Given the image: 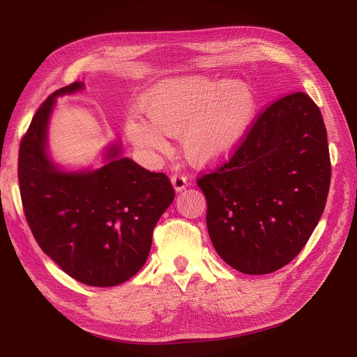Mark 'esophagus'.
I'll list each match as a JSON object with an SVG mask.
<instances>
[{
	"label": "esophagus",
	"mask_w": 357,
	"mask_h": 357,
	"mask_svg": "<svg viewBox=\"0 0 357 357\" xmlns=\"http://www.w3.org/2000/svg\"><path fill=\"white\" fill-rule=\"evenodd\" d=\"M171 183H172V188H174L176 192H181L183 189H186V186H188V178L185 176L176 174V176L171 177Z\"/></svg>",
	"instance_id": "34e87169"
}]
</instances>
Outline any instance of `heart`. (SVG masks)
I'll return each instance as SVG.
<instances>
[{
  "label": "heart",
  "instance_id": "b5f03b06",
  "mask_svg": "<svg viewBox=\"0 0 357 357\" xmlns=\"http://www.w3.org/2000/svg\"><path fill=\"white\" fill-rule=\"evenodd\" d=\"M250 83L211 75H180L152 86L139 100L147 116L125 121L129 142L144 153H165V135L178 137L185 158L195 167L219 165L241 147L256 116Z\"/></svg>",
  "mask_w": 357,
  "mask_h": 357
}]
</instances>
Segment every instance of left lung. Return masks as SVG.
Here are the masks:
<instances>
[{
    "mask_svg": "<svg viewBox=\"0 0 357 357\" xmlns=\"http://www.w3.org/2000/svg\"><path fill=\"white\" fill-rule=\"evenodd\" d=\"M329 183L319 107L304 92L283 96L257 117L229 162L198 180L215 252L243 274L283 268L317 226Z\"/></svg>",
    "mask_w": 357,
    "mask_h": 357,
    "instance_id": "8db88e82",
    "label": "left lung"
}]
</instances>
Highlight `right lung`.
<instances>
[{"label":"right lung","mask_w":357,"mask_h":357,"mask_svg":"<svg viewBox=\"0 0 357 357\" xmlns=\"http://www.w3.org/2000/svg\"><path fill=\"white\" fill-rule=\"evenodd\" d=\"M84 89L74 82L53 92L32 117L19 149V186L29 228L41 250L77 282L112 287L146 264L152 234L174 201L168 177L104 149L98 168L67 169L49 152L56 98Z\"/></svg>","instance_id":"1"}]
</instances>
